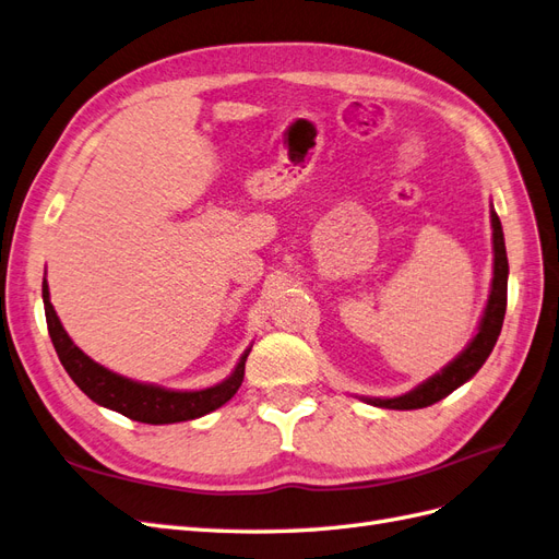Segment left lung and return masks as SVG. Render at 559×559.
<instances>
[{
	"mask_svg": "<svg viewBox=\"0 0 559 559\" xmlns=\"http://www.w3.org/2000/svg\"><path fill=\"white\" fill-rule=\"evenodd\" d=\"M491 238H493V278H491V293L485 316L477 328V334L473 342L464 348V354L454 358L448 368L440 370L424 384H419L414 391L397 395V397H365V401L386 407V409H419L428 407L442 397H448L454 389H459L466 381L483 368L485 360L489 358L493 344H497L503 316H506V299H508V258H506V243H503V229L499 215L491 211Z\"/></svg>",
	"mask_w": 559,
	"mask_h": 559,
	"instance_id": "8db88e82",
	"label": "left lung"
}]
</instances>
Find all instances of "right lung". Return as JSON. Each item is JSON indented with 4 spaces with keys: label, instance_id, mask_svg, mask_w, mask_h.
<instances>
[{
    "label": "right lung",
    "instance_id": "1",
    "mask_svg": "<svg viewBox=\"0 0 559 559\" xmlns=\"http://www.w3.org/2000/svg\"><path fill=\"white\" fill-rule=\"evenodd\" d=\"M41 297L46 325H49L51 342L56 346V354L62 362V368L68 370L74 384L82 389L93 403L115 409L123 414V417L142 424L189 421L222 407L227 401H231L238 386H241L250 348L241 356V360H238L236 370L229 379L203 391H168L162 386L140 384V381L109 372L103 365L91 360L82 348L74 346L66 328L60 325V318L49 299V285H46V281L41 285Z\"/></svg>",
    "mask_w": 559,
    "mask_h": 559
}]
</instances>
